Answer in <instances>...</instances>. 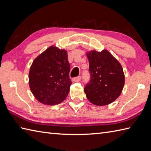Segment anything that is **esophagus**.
Instances as JSON below:
<instances>
[{
    "label": "esophagus",
    "mask_w": 151,
    "mask_h": 151,
    "mask_svg": "<svg viewBox=\"0 0 151 151\" xmlns=\"http://www.w3.org/2000/svg\"><path fill=\"white\" fill-rule=\"evenodd\" d=\"M81 76H77V77L74 78L73 79V81L74 82H79L80 81H81Z\"/></svg>",
    "instance_id": "1"
}]
</instances>
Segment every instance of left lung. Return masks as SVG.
Listing matches in <instances>:
<instances>
[{"instance_id":"obj_1","label":"left lung","mask_w":151,"mask_h":151,"mask_svg":"<svg viewBox=\"0 0 151 151\" xmlns=\"http://www.w3.org/2000/svg\"><path fill=\"white\" fill-rule=\"evenodd\" d=\"M90 80L84 91L91 103L104 106L116 100L124 84V75L120 63L106 50H92L87 54Z\"/></svg>"}]
</instances>
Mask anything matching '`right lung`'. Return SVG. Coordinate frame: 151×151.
Returning a JSON list of instances; mask_svg holds the SVG:
<instances>
[{
    "label": "right lung",
    "mask_w": 151,
    "mask_h": 151,
    "mask_svg": "<svg viewBox=\"0 0 151 151\" xmlns=\"http://www.w3.org/2000/svg\"><path fill=\"white\" fill-rule=\"evenodd\" d=\"M67 56L66 50L52 46L34 60L29 72V86L41 103L56 105L68 95L72 82Z\"/></svg>",
    "instance_id": "right-lung-1"
}]
</instances>
